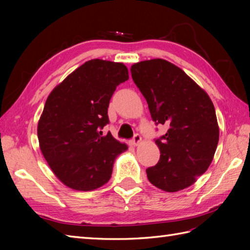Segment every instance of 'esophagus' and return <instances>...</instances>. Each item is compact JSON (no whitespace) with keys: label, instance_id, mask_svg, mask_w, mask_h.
Here are the masks:
<instances>
[{"label":"esophagus","instance_id":"34e87169","mask_svg":"<svg viewBox=\"0 0 250 250\" xmlns=\"http://www.w3.org/2000/svg\"><path fill=\"white\" fill-rule=\"evenodd\" d=\"M141 142H142V136L140 134H135L133 136V139H132V141H131L132 145H133V146H137Z\"/></svg>","mask_w":250,"mask_h":250}]
</instances>
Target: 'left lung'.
Returning <instances> with one entry per match:
<instances>
[{"instance_id": "1", "label": "left lung", "mask_w": 250, "mask_h": 250, "mask_svg": "<svg viewBox=\"0 0 250 250\" xmlns=\"http://www.w3.org/2000/svg\"><path fill=\"white\" fill-rule=\"evenodd\" d=\"M133 82L156 125L167 132L156 139L160 159L146 169L149 182L167 192L192 185L210 166L219 141L214 104L182 68L163 59L131 66Z\"/></svg>"}]
</instances>
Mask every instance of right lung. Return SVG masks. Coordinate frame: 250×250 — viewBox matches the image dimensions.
Masks as SVG:
<instances>
[{
  "mask_svg": "<svg viewBox=\"0 0 250 250\" xmlns=\"http://www.w3.org/2000/svg\"><path fill=\"white\" fill-rule=\"evenodd\" d=\"M129 79L124 63L84 62L52 90L39 125L40 147L67 187L91 191L108 182L117 156L128 149L108 132L107 108L117 86Z\"/></svg>",
  "mask_w": 250,
  "mask_h": 250,
  "instance_id": "right-lung-1",
  "label": "right lung"
}]
</instances>
